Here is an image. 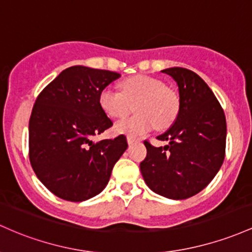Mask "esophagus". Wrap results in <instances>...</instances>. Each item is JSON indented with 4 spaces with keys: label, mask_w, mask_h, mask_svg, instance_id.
I'll return each instance as SVG.
<instances>
[{
    "label": "esophagus",
    "mask_w": 252,
    "mask_h": 252,
    "mask_svg": "<svg viewBox=\"0 0 252 252\" xmlns=\"http://www.w3.org/2000/svg\"><path fill=\"white\" fill-rule=\"evenodd\" d=\"M127 143H128V145H132V144L137 143V139L133 137H127Z\"/></svg>",
    "instance_id": "esophagus-1"
}]
</instances>
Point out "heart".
I'll return each mask as SVG.
<instances>
[{"label": "heart", "mask_w": 252, "mask_h": 252, "mask_svg": "<svg viewBox=\"0 0 252 252\" xmlns=\"http://www.w3.org/2000/svg\"><path fill=\"white\" fill-rule=\"evenodd\" d=\"M121 92L107 87L98 95L101 109L112 119L125 118L132 107L133 117L119 121L114 126L117 133L139 137L157 128H166L179 113V97L165 83L145 75L127 77L120 83Z\"/></svg>", "instance_id": "heart-1"}]
</instances>
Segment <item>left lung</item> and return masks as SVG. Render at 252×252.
<instances>
[{
	"label": "left lung",
	"mask_w": 252,
	"mask_h": 252,
	"mask_svg": "<svg viewBox=\"0 0 252 252\" xmlns=\"http://www.w3.org/2000/svg\"><path fill=\"white\" fill-rule=\"evenodd\" d=\"M179 87L176 120L158 140L165 146L144 141L148 154L140 171L148 187L172 200L201 191L214 179L225 158L226 119L219 101L199 75L185 67H169Z\"/></svg>",
	"instance_id": "1"
}]
</instances>
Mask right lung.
I'll use <instances>...</instances> for the list:
<instances>
[{
    "label": "right lung",
    "mask_w": 252,
    "mask_h": 252,
    "mask_svg": "<svg viewBox=\"0 0 252 252\" xmlns=\"http://www.w3.org/2000/svg\"><path fill=\"white\" fill-rule=\"evenodd\" d=\"M120 73L75 65L36 97L30 119V160L51 193L72 202L103 190L127 149L124 134L97 143L92 137L113 126L98 95Z\"/></svg>",
    "instance_id": "1"
}]
</instances>
